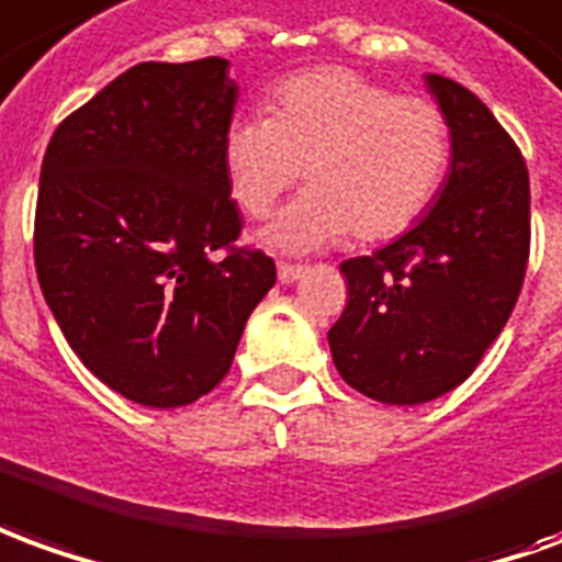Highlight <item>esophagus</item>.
Segmentation results:
<instances>
[{"label": "esophagus", "mask_w": 562, "mask_h": 562, "mask_svg": "<svg viewBox=\"0 0 562 562\" xmlns=\"http://www.w3.org/2000/svg\"><path fill=\"white\" fill-rule=\"evenodd\" d=\"M302 274V266H293V262H278V281L281 284H293Z\"/></svg>", "instance_id": "obj_1"}]
</instances>
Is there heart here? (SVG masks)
<instances>
[{"instance_id": "heart-1", "label": "heart", "mask_w": 562, "mask_h": 562, "mask_svg": "<svg viewBox=\"0 0 562 562\" xmlns=\"http://www.w3.org/2000/svg\"><path fill=\"white\" fill-rule=\"evenodd\" d=\"M224 169L250 217L269 214L305 175V190L266 229L288 254L387 241L424 217L451 162V126L424 97H396L345 66L274 83L266 114H238L224 133Z\"/></svg>"}]
</instances>
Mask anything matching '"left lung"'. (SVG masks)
Wrapping results in <instances>:
<instances>
[{
	"mask_svg": "<svg viewBox=\"0 0 562 562\" xmlns=\"http://www.w3.org/2000/svg\"><path fill=\"white\" fill-rule=\"evenodd\" d=\"M424 81L451 126L448 181L405 236L341 262L348 305L326 336L338 375L387 405L439 400L475 372L529 257V175L512 135L463 83Z\"/></svg>",
	"mask_w": 562,
	"mask_h": 562,
	"instance_id": "8db88e82",
	"label": "left lung"
}]
</instances>
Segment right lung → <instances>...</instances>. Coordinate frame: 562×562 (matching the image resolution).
I'll return each instance as SVG.
<instances>
[{
	"label": "right lung",
	"mask_w": 562,
	"mask_h": 562,
	"mask_svg": "<svg viewBox=\"0 0 562 562\" xmlns=\"http://www.w3.org/2000/svg\"><path fill=\"white\" fill-rule=\"evenodd\" d=\"M229 63H138L59 123L42 162L35 272L71 351L126 400L190 405L233 366L274 262L233 248Z\"/></svg>",
	"instance_id": "1"
}]
</instances>
